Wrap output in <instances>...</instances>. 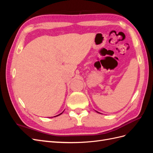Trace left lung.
Wrapping results in <instances>:
<instances>
[{
    "label": "left lung",
    "instance_id": "1",
    "mask_svg": "<svg viewBox=\"0 0 153 153\" xmlns=\"http://www.w3.org/2000/svg\"><path fill=\"white\" fill-rule=\"evenodd\" d=\"M96 112H97V111H96ZM98 112V113H100V112ZM100 114H101V113H100Z\"/></svg>",
    "mask_w": 153,
    "mask_h": 153
}]
</instances>
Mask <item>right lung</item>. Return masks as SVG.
<instances>
[{
  "label": "right lung",
  "instance_id": "1",
  "mask_svg": "<svg viewBox=\"0 0 153 153\" xmlns=\"http://www.w3.org/2000/svg\"><path fill=\"white\" fill-rule=\"evenodd\" d=\"M63 112H62V113H61V114H59V115H56V116H54V117H57V116H58V115H61V114H62V113H63Z\"/></svg>",
  "mask_w": 153,
  "mask_h": 153
}]
</instances>
